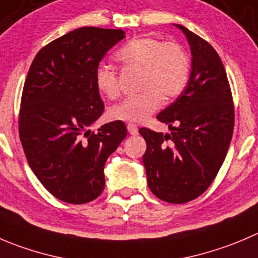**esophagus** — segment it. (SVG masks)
Returning a JSON list of instances; mask_svg holds the SVG:
<instances>
[{
    "mask_svg": "<svg viewBox=\"0 0 258 258\" xmlns=\"http://www.w3.org/2000/svg\"><path fill=\"white\" fill-rule=\"evenodd\" d=\"M127 127V132L132 134V136H137L138 134V126H137L136 124H133V122H129V124L126 125Z\"/></svg>",
    "mask_w": 258,
    "mask_h": 258,
    "instance_id": "1",
    "label": "esophagus"
}]
</instances>
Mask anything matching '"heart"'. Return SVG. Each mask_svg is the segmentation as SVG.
<instances>
[{
    "label": "heart",
    "instance_id": "obj_1",
    "mask_svg": "<svg viewBox=\"0 0 258 258\" xmlns=\"http://www.w3.org/2000/svg\"><path fill=\"white\" fill-rule=\"evenodd\" d=\"M122 67L141 70L137 87L141 92L127 96L110 107L111 119L143 121L159 109L162 101L170 102L182 94L190 76V60L185 49L173 41L149 35L137 36L115 53ZM95 86L102 96L115 99L120 92L114 68L100 64L95 70Z\"/></svg>",
    "mask_w": 258,
    "mask_h": 258
}]
</instances>
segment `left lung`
<instances>
[{"label":"left lung","instance_id":"obj_1","mask_svg":"<svg viewBox=\"0 0 258 258\" xmlns=\"http://www.w3.org/2000/svg\"><path fill=\"white\" fill-rule=\"evenodd\" d=\"M190 44L191 75L182 94L157 115L170 134L141 127L148 187L161 200L183 204L199 198L219 172L234 127L232 91L215 49L176 24Z\"/></svg>","mask_w":258,"mask_h":258}]
</instances>
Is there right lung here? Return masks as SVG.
<instances>
[{"label": "right lung", "mask_w": 258, "mask_h": 258, "mask_svg": "<svg viewBox=\"0 0 258 258\" xmlns=\"http://www.w3.org/2000/svg\"><path fill=\"white\" fill-rule=\"evenodd\" d=\"M124 38L119 29H76L41 48L26 76L21 144L38 180L68 204H86L102 192L105 162L126 137L120 120L97 133L88 129L104 112L95 70Z\"/></svg>", "instance_id": "right-lung-1"}]
</instances>
